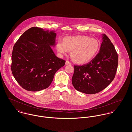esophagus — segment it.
<instances>
[{
  "mask_svg": "<svg viewBox=\"0 0 132 132\" xmlns=\"http://www.w3.org/2000/svg\"><path fill=\"white\" fill-rule=\"evenodd\" d=\"M65 64H67V65H70V64H71V63L70 62V61H68V60H67L66 61H65Z\"/></svg>",
  "mask_w": 132,
  "mask_h": 132,
  "instance_id": "34e87169",
  "label": "esophagus"
}]
</instances>
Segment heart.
<instances>
[{
	"mask_svg": "<svg viewBox=\"0 0 132 132\" xmlns=\"http://www.w3.org/2000/svg\"><path fill=\"white\" fill-rule=\"evenodd\" d=\"M57 50L62 54L69 51L73 60L77 63L84 64L90 61L98 53L100 44L94 38L85 36L66 37L63 41L58 40L56 45Z\"/></svg>",
	"mask_w": 132,
	"mask_h": 132,
	"instance_id": "b5f03b06",
	"label": "heart"
}]
</instances>
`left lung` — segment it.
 Segmentation results:
<instances>
[{
	"mask_svg": "<svg viewBox=\"0 0 132 132\" xmlns=\"http://www.w3.org/2000/svg\"><path fill=\"white\" fill-rule=\"evenodd\" d=\"M98 53L89 62L75 65L72 79L76 89L86 94H95L106 88L115 78L118 55L110 39L103 35Z\"/></svg>",
	"mask_w": 132,
	"mask_h": 132,
	"instance_id": "left-lung-1",
	"label": "left lung"
}]
</instances>
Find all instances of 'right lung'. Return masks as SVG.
<instances>
[{
  "mask_svg": "<svg viewBox=\"0 0 132 132\" xmlns=\"http://www.w3.org/2000/svg\"><path fill=\"white\" fill-rule=\"evenodd\" d=\"M56 33L37 27L25 31L15 44L11 70L19 85L28 91L48 88L57 71L65 61L56 56L51 46L55 45Z\"/></svg>",
  "mask_w": 132,
  "mask_h": 132,
  "instance_id": "add662e5",
  "label": "right lung"
}]
</instances>
